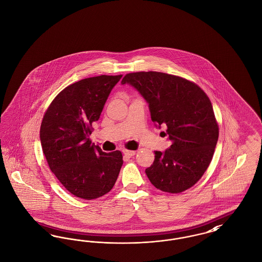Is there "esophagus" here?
I'll list each match as a JSON object with an SVG mask.
<instances>
[{"mask_svg": "<svg viewBox=\"0 0 262 262\" xmlns=\"http://www.w3.org/2000/svg\"><path fill=\"white\" fill-rule=\"evenodd\" d=\"M123 152H124V154H125L126 157H133L136 154V151H134V150L125 149Z\"/></svg>", "mask_w": 262, "mask_h": 262, "instance_id": "1", "label": "esophagus"}]
</instances>
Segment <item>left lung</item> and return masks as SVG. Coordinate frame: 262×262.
I'll return each mask as SVG.
<instances>
[{
	"label": "left lung",
	"mask_w": 262,
	"mask_h": 262,
	"mask_svg": "<svg viewBox=\"0 0 262 262\" xmlns=\"http://www.w3.org/2000/svg\"><path fill=\"white\" fill-rule=\"evenodd\" d=\"M136 88L148 103L151 120L165 126L172 144L155 151L145 170L151 184L165 192L180 193L194 186L211 162L219 127L211 101L195 83L158 72L125 75L122 84Z\"/></svg>",
	"instance_id": "8db88e82"
}]
</instances>
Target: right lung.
Segmentation results:
<instances>
[{
  "label": "right lung",
  "instance_id": "add662e5",
  "mask_svg": "<svg viewBox=\"0 0 262 262\" xmlns=\"http://www.w3.org/2000/svg\"><path fill=\"white\" fill-rule=\"evenodd\" d=\"M122 76H93L69 85L52 101L43 117V153L51 171L76 198L94 200L108 193L124 163L121 151L103 152L89 139L92 123L99 120Z\"/></svg>",
  "mask_w": 262,
  "mask_h": 262
}]
</instances>
